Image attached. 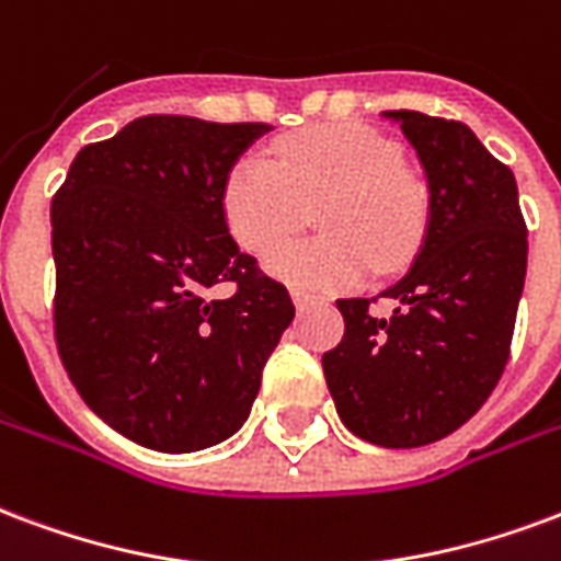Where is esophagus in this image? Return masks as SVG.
<instances>
[{"label": "esophagus", "mask_w": 561, "mask_h": 561, "mask_svg": "<svg viewBox=\"0 0 561 561\" xmlns=\"http://www.w3.org/2000/svg\"><path fill=\"white\" fill-rule=\"evenodd\" d=\"M291 300H294V306H297V309H306V306H312V294H306V291H300V288H294L291 291Z\"/></svg>", "instance_id": "obj_1"}]
</instances>
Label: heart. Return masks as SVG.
Returning <instances> with one entry per match:
<instances>
[{"label":"heart","mask_w":561,"mask_h":561,"mask_svg":"<svg viewBox=\"0 0 561 561\" xmlns=\"http://www.w3.org/2000/svg\"><path fill=\"white\" fill-rule=\"evenodd\" d=\"M322 202L327 236L277 250ZM231 238L302 291H347L375 267L396 270L425 234V198L404 172V151L386 133L356 122L312 124L276 142V163L240 157L222 186Z\"/></svg>","instance_id":"obj_1"}]
</instances>
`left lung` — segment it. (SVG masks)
<instances>
[{
	"label": "left lung",
	"mask_w": 561,
	"mask_h": 561,
	"mask_svg": "<svg viewBox=\"0 0 561 561\" xmlns=\"http://www.w3.org/2000/svg\"><path fill=\"white\" fill-rule=\"evenodd\" d=\"M383 115L425 165L428 228L392 288L335 300L344 335L321 363L356 437L413 449L458 431L500 383L524 294L526 222L512 169L467 124L413 110ZM380 296L397 302L386 319L370 309Z\"/></svg>",
	"instance_id": "obj_1"
}]
</instances>
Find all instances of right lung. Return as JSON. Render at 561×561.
<instances>
[{"instance_id":"1","label":"right lung","mask_w":561,"mask_h":561,"mask_svg":"<svg viewBox=\"0 0 561 561\" xmlns=\"http://www.w3.org/2000/svg\"><path fill=\"white\" fill-rule=\"evenodd\" d=\"M270 124L142 115L85 145L53 196V333L82 401L145 449L198 451L247 422L294 321L222 217L231 165ZM231 284L228 298H210Z\"/></svg>"}]
</instances>
